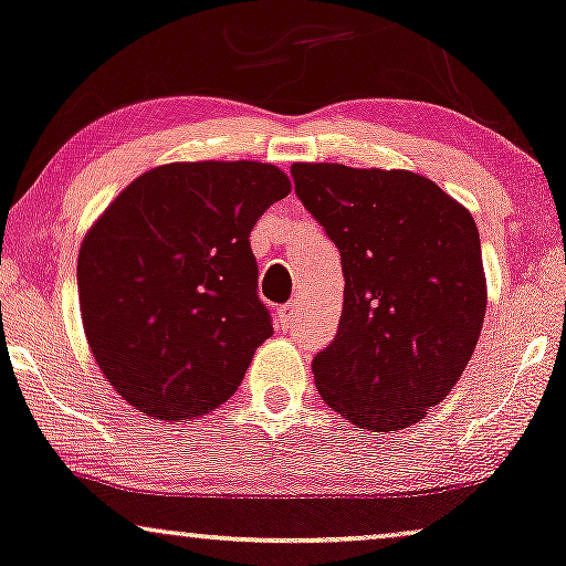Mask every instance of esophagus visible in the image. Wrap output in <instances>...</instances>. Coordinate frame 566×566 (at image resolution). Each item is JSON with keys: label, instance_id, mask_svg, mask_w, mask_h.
<instances>
[{"label": "esophagus", "instance_id": "obj_1", "mask_svg": "<svg viewBox=\"0 0 566 566\" xmlns=\"http://www.w3.org/2000/svg\"><path fill=\"white\" fill-rule=\"evenodd\" d=\"M297 303H287V305H282L279 307V313H276V324L284 328V332H287V328H292L295 326V321H297Z\"/></svg>", "mask_w": 566, "mask_h": 566}]
</instances>
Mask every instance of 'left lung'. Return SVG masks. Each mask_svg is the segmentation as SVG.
Listing matches in <instances>:
<instances>
[{"label": "left lung", "instance_id": "obj_1", "mask_svg": "<svg viewBox=\"0 0 566 566\" xmlns=\"http://www.w3.org/2000/svg\"><path fill=\"white\" fill-rule=\"evenodd\" d=\"M290 171L345 274L339 328L313 357L318 395L355 428L402 431L452 391L475 353L485 316L475 219L415 171Z\"/></svg>", "mask_w": 566, "mask_h": 566}]
</instances>
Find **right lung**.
Here are the masks:
<instances>
[{
  "label": "right lung",
  "mask_w": 566,
  "mask_h": 566,
  "mask_svg": "<svg viewBox=\"0 0 566 566\" xmlns=\"http://www.w3.org/2000/svg\"><path fill=\"white\" fill-rule=\"evenodd\" d=\"M290 188L274 164H164L85 234L83 328L96 366L135 410L182 423L238 391L274 334L250 232Z\"/></svg>",
  "instance_id": "1"
}]
</instances>
